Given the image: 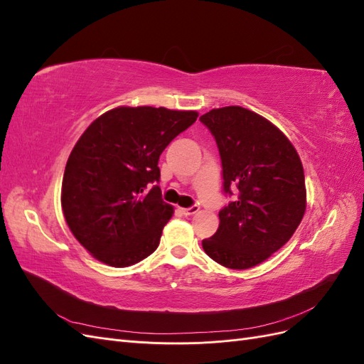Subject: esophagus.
<instances>
[{
    "label": "esophagus",
    "mask_w": 364,
    "mask_h": 364,
    "mask_svg": "<svg viewBox=\"0 0 364 364\" xmlns=\"http://www.w3.org/2000/svg\"><path fill=\"white\" fill-rule=\"evenodd\" d=\"M199 209H200L199 206L194 205V206H191V208H182L181 211H182L183 215H194L196 213H199Z\"/></svg>",
    "instance_id": "esophagus-1"
}]
</instances>
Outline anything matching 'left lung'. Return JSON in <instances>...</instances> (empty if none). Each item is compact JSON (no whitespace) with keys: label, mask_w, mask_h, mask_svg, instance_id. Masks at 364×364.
<instances>
[{"label":"left lung","mask_w":364,"mask_h":364,"mask_svg":"<svg viewBox=\"0 0 364 364\" xmlns=\"http://www.w3.org/2000/svg\"><path fill=\"white\" fill-rule=\"evenodd\" d=\"M200 121L215 138L225 193L238 188L237 199L218 213L217 232L202 241L203 250L228 269H250L279 250L302 222L301 158L277 126L249 109H213Z\"/></svg>","instance_id":"obj_1"}]
</instances>
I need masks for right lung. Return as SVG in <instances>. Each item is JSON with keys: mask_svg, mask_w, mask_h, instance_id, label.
<instances>
[{"mask_svg": "<svg viewBox=\"0 0 364 364\" xmlns=\"http://www.w3.org/2000/svg\"><path fill=\"white\" fill-rule=\"evenodd\" d=\"M199 117L196 111L119 106L94 119L75 142L62 181V209L77 241L112 267L156 250L173 215L158 185V161Z\"/></svg>", "mask_w": 364, "mask_h": 364, "instance_id": "right-lung-1", "label": "right lung"}]
</instances>
